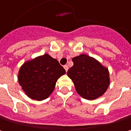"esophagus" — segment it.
Instances as JSON below:
<instances>
[{"instance_id": "1", "label": "esophagus", "mask_w": 131, "mask_h": 131, "mask_svg": "<svg viewBox=\"0 0 131 131\" xmlns=\"http://www.w3.org/2000/svg\"><path fill=\"white\" fill-rule=\"evenodd\" d=\"M64 68L65 69L66 72H67V71L68 70V68H69V67H68V66H67V65H64Z\"/></svg>"}]
</instances>
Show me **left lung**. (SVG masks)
<instances>
[{"instance_id": "obj_1", "label": "left lung", "mask_w": 131, "mask_h": 131, "mask_svg": "<svg viewBox=\"0 0 131 131\" xmlns=\"http://www.w3.org/2000/svg\"><path fill=\"white\" fill-rule=\"evenodd\" d=\"M73 66L67 71L77 92L83 99L94 100L102 96L110 85L109 71L98 60L82 54L72 58Z\"/></svg>"}]
</instances>
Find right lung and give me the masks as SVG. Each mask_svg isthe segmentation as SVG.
Returning <instances> with one entry per match:
<instances>
[{"label":"right lung","mask_w":131,"mask_h":131,"mask_svg":"<svg viewBox=\"0 0 131 131\" xmlns=\"http://www.w3.org/2000/svg\"><path fill=\"white\" fill-rule=\"evenodd\" d=\"M65 73L58 60L45 54L23 64L19 70L18 82L29 98L42 101L49 97L58 78Z\"/></svg>","instance_id":"1"}]
</instances>
